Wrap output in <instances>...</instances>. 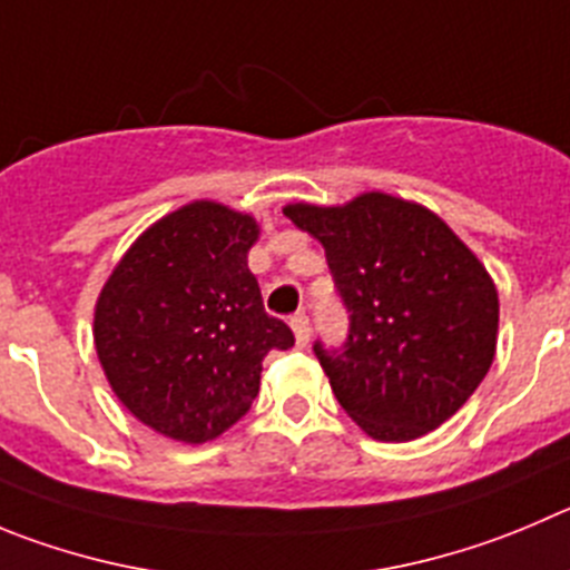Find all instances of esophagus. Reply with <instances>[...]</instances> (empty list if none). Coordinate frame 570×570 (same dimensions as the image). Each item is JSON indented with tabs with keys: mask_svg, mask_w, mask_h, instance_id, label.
Instances as JSON below:
<instances>
[{
	"mask_svg": "<svg viewBox=\"0 0 570 570\" xmlns=\"http://www.w3.org/2000/svg\"><path fill=\"white\" fill-rule=\"evenodd\" d=\"M289 326H292V332H295L297 345L309 343V317L303 315V312H297V315L289 321Z\"/></svg>",
	"mask_w": 570,
	"mask_h": 570,
	"instance_id": "1",
	"label": "esophagus"
}]
</instances>
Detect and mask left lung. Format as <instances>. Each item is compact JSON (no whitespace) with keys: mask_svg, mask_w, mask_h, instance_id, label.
Here are the masks:
<instances>
[{"mask_svg":"<svg viewBox=\"0 0 570 570\" xmlns=\"http://www.w3.org/2000/svg\"><path fill=\"white\" fill-rule=\"evenodd\" d=\"M284 213L323 244L351 312L343 348L315 343L343 411L396 444L455 416L498 348L501 303L478 255L433 210L382 190Z\"/></svg>","mask_w":570,"mask_h":570,"instance_id":"left-lung-1","label":"left lung"}]
</instances>
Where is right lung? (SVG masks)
<instances>
[{"label": "right lung", "mask_w": 570, "mask_h": 570, "mask_svg": "<svg viewBox=\"0 0 570 570\" xmlns=\"http://www.w3.org/2000/svg\"><path fill=\"white\" fill-rule=\"evenodd\" d=\"M258 222L213 199L168 213L117 261L95 303V351L126 411L205 444L249 411L269 351L295 345L247 267Z\"/></svg>", "instance_id": "obj_1"}]
</instances>
